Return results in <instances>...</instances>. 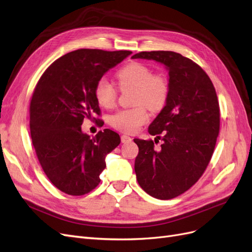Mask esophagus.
Instances as JSON below:
<instances>
[{
	"instance_id": "34e87169",
	"label": "esophagus",
	"mask_w": 252,
	"mask_h": 252,
	"mask_svg": "<svg viewBox=\"0 0 252 252\" xmlns=\"http://www.w3.org/2000/svg\"><path fill=\"white\" fill-rule=\"evenodd\" d=\"M120 139H121V142H123V143H127V142L132 141V138L127 136V135H121Z\"/></svg>"
}]
</instances>
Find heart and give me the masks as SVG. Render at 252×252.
Here are the masks:
<instances>
[{"mask_svg":"<svg viewBox=\"0 0 252 252\" xmlns=\"http://www.w3.org/2000/svg\"><path fill=\"white\" fill-rule=\"evenodd\" d=\"M118 88L121 91L131 90L132 108L119 110L110 117V124L118 131L133 134L147 123L149 110L163 109L169 96V83L162 73L152 70L140 63H129L116 73ZM96 101L103 108H112L117 99V90L105 77H101L94 87Z\"/></svg>","mask_w":252,"mask_h":252,"instance_id":"heart-1","label":"heart"}]
</instances>
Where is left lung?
Masks as SVG:
<instances>
[{
    "instance_id": "1",
    "label": "left lung",
    "mask_w": 252,
    "mask_h": 252,
    "mask_svg": "<svg viewBox=\"0 0 252 252\" xmlns=\"http://www.w3.org/2000/svg\"><path fill=\"white\" fill-rule=\"evenodd\" d=\"M132 59L154 60L168 70L169 96L149 126L153 140L134 139L139 148L135 173L150 196L169 200L196 183L209 163L220 131L216 89L198 63L173 51H142ZM164 141L158 149L155 143Z\"/></svg>"
}]
</instances>
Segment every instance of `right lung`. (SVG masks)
I'll use <instances>...</instances> for the list:
<instances>
[{"instance_id": "right-lung-1", "label": "right lung", "mask_w": 252, "mask_h": 252, "mask_svg": "<svg viewBox=\"0 0 252 252\" xmlns=\"http://www.w3.org/2000/svg\"><path fill=\"white\" fill-rule=\"evenodd\" d=\"M131 51L78 49L46 69L30 101V134L39 164L51 183L71 196H83L99 184L105 156L120 137L104 128L91 138L82 132L84 119L102 120L94 96L97 80ZM99 121L97 122L96 120Z\"/></svg>"}]
</instances>
